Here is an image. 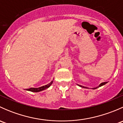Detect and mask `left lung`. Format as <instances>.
Returning a JSON list of instances; mask_svg holds the SVG:
<instances>
[{
	"label": "left lung",
	"instance_id": "obj_1",
	"mask_svg": "<svg viewBox=\"0 0 123 123\" xmlns=\"http://www.w3.org/2000/svg\"><path fill=\"white\" fill-rule=\"evenodd\" d=\"M107 83V82H104V83H100L99 85L98 86V87H95V88H93V89H97V88H98V87H101V86H104V85H105V84H106ZM78 86H79L80 87H83V88H87V87H85V86H81V85H78Z\"/></svg>",
	"mask_w": 123,
	"mask_h": 123
}]
</instances>
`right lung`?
<instances>
[{
    "instance_id": "1",
    "label": "right lung",
    "mask_w": 123,
    "mask_h": 123,
    "mask_svg": "<svg viewBox=\"0 0 123 123\" xmlns=\"http://www.w3.org/2000/svg\"><path fill=\"white\" fill-rule=\"evenodd\" d=\"M53 81H52L50 83H49L48 85H46L45 86H43L42 87H40L38 88H30V89H27L26 90H28V91H30V92H41L42 90H44L45 89H48V87L50 86V85L52 84Z\"/></svg>"
}]
</instances>
